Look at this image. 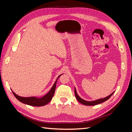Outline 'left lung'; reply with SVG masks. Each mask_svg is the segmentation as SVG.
<instances>
[{
    "mask_svg": "<svg viewBox=\"0 0 132 132\" xmlns=\"http://www.w3.org/2000/svg\"><path fill=\"white\" fill-rule=\"evenodd\" d=\"M74 92H75V97L77 99V100L80 102L82 103V105H87V106H94V105H96L98 104H100V103H102L103 102H105L106 101H107L108 99H109L112 95L113 94V93H114V91L111 94H110L109 96H108L103 98H100V99H98V100H96L95 101H85L84 100L82 99L78 95L77 93V91H76V89L75 88L74 90Z\"/></svg>",
    "mask_w": 132,
    "mask_h": 132,
    "instance_id": "left-lung-1",
    "label": "left lung"
}]
</instances>
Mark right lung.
<instances>
[{
  "label": "right lung",
  "mask_w": 132,
  "mask_h": 132,
  "mask_svg": "<svg viewBox=\"0 0 132 132\" xmlns=\"http://www.w3.org/2000/svg\"><path fill=\"white\" fill-rule=\"evenodd\" d=\"M61 75H60L58 77L57 79L54 82L52 87L51 90L48 92V94H47L46 95H45L43 97L41 98H37L35 97H21L17 95L16 94H15L13 91H12V92H13L15 97L19 101H20L22 103H25V104L32 106H37V107L45 106L47 105L48 103H49L51 101L52 98L55 93L57 81L58 79L60 77V76Z\"/></svg>",
  "instance_id": "obj_1"
}]
</instances>
